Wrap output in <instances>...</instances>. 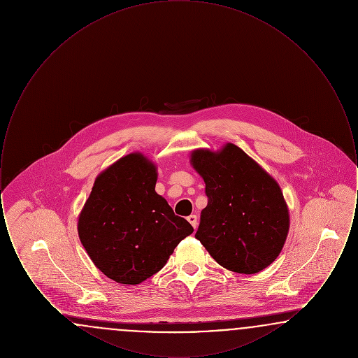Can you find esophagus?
<instances>
[{"instance_id":"esophagus-1","label":"esophagus","mask_w":358,"mask_h":358,"mask_svg":"<svg viewBox=\"0 0 358 358\" xmlns=\"http://www.w3.org/2000/svg\"><path fill=\"white\" fill-rule=\"evenodd\" d=\"M187 222L192 224V227L196 229V227H197V216L196 215H190V216H187Z\"/></svg>"}]
</instances>
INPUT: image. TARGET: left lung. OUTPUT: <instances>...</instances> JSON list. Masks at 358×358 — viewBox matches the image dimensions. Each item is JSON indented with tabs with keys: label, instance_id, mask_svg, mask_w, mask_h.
I'll list each match as a JSON object with an SVG mask.
<instances>
[{
	"label": "left lung",
	"instance_id": "left-lung-1",
	"mask_svg": "<svg viewBox=\"0 0 358 358\" xmlns=\"http://www.w3.org/2000/svg\"><path fill=\"white\" fill-rule=\"evenodd\" d=\"M190 162L208 197L196 238L229 271L264 270L289 232V209L276 181L234 143L219 153L194 150Z\"/></svg>",
	"mask_w": 358,
	"mask_h": 358
}]
</instances>
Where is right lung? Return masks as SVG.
Instances as JSON below:
<instances>
[{
  "mask_svg": "<svg viewBox=\"0 0 358 358\" xmlns=\"http://www.w3.org/2000/svg\"><path fill=\"white\" fill-rule=\"evenodd\" d=\"M157 171L142 154L101 173L79 216L78 232L94 264L122 285L158 273L193 227L155 193Z\"/></svg>",
  "mask_w": 358,
  "mask_h": 358,
  "instance_id": "1",
  "label": "right lung"
}]
</instances>
